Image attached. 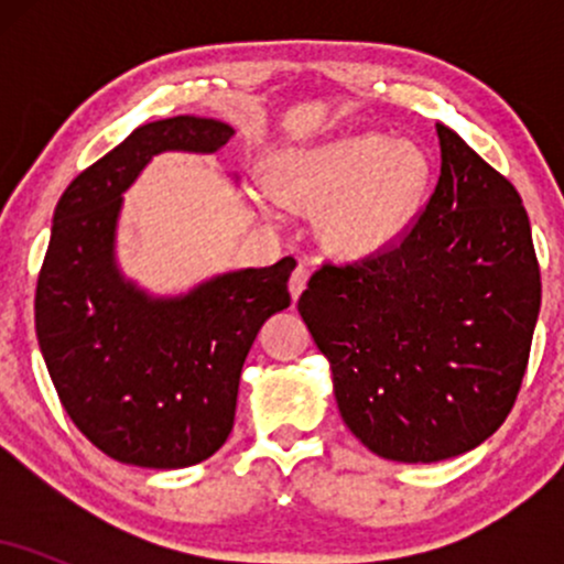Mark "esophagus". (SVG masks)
Here are the masks:
<instances>
[{"label": "esophagus", "mask_w": 564, "mask_h": 564, "mask_svg": "<svg viewBox=\"0 0 564 564\" xmlns=\"http://www.w3.org/2000/svg\"><path fill=\"white\" fill-rule=\"evenodd\" d=\"M307 281H310V270L304 268V264H300V268L294 270V273H291V278H289V294H291V300H300V294L304 291V286H307Z\"/></svg>", "instance_id": "34e87169"}]
</instances>
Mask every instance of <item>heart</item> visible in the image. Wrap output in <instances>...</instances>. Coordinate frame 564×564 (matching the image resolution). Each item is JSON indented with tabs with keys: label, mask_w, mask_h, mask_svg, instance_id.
<instances>
[{
	"label": "heart",
	"mask_w": 564,
	"mask_h": 564,
	"mask_svg": "<svg viewBox=\"0 0 564 564\" xmlns=\"http://www.w3.org/2000/svg\"><path fill=\"white\" fill-rule=\"evenodd\" d=\"M426 185L430 161L422 148L364 132L278 153L257 204L264 215L275 198L302 215H321L318 236L332 254L368 260L405 236Z\"/></svg>",
	"instance_id": "b5f03b06"
}]
</instances>
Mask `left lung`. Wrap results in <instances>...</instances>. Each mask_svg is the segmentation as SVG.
<instances>
[{"instance_id":"8db88e82","label":"left lung","mask_w":564,"mask_h":564,"mask_svg":"<svg viewBox=\"0 0 564 564\" xmlns=\"http://www.w3.org/2000/svg\"><path fill=\"white\" fill-rule=\"evenodd\" d=\"M435 129L440 180L403 243L323 264L296 304L349 432L403 464L462 456L503 424L541 310L520 193L453 129Z\"/></svg>"}]
</instances>
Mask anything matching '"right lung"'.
Segmentation results:
<instances>
[{"mask_svg": "<svg viewBox=\"0 0 564 564\" xmlns=\"http://www.w3.org/2000/svg\"><path fill=\"white\" fill-rule=\"evenodd\" d=\"M232 127L174 116L134 129L66 187L36 283V339L70 422L121 464L180 469L223 448L262 323L291 304V257L153 294L116 257L124 193L161 153L212 156ZM238 183V174H230Z\"/></svg>", "mask_w": 564, "mask_h": 564, "instance_id": "1", "label": "right lung"}]
</instances>
